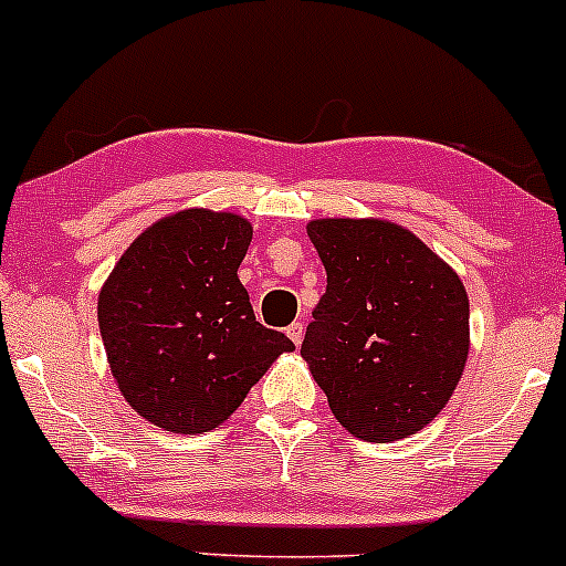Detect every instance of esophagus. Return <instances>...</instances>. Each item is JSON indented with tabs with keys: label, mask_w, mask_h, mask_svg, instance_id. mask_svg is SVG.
Returning <instances> with one entry per match:
<instances>
[{
	"label": "esophagus",
	"mask_w": 566,
	"mask_h": 566,
	"mask_svg": "<svg viewBox=\"0 0 566 566\" xmlns=\"http://www.w3.org/2000/svg\"><path fill=\"white\" fill-rule=\"evenodd\" d=\"M285 335L291 337V343H294V346H302V337H305V324L294 322L289 329H285Z\"/></svg>",
	"instance_id": "obj_1"
}]
</instances>
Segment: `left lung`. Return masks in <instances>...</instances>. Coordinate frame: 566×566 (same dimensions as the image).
<instances>
[{"mask_svg":"<svg viewBox=\"0 0 566 566\" xmlns=\"http://www.w3.org/2000/svg\"><path fill=\"white\" fill-rule=\"evenodd\" d=\"M307 237L326 291L302 357L332 413L376 444L413 436L444 409L469 357V296L458 272L389 220H311Z\"/></svg>","mask_w":566,"mask_h":566,"instance_id":"left-lung-1","label":"left lung"}]
</instances>
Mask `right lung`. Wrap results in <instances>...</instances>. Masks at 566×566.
<instances>
[{
	"instance_id": "obj_1",
	"label": "right lung",
	"mask_w": 566,
	"mask_h": 566,
	"mask_svg": "<svg viewBox=\"0 0 566 566\" xmlns=\"http://www.w3.org/2000/svg\"><path fill=\"white\" fill-rule=\"evenodd\" d=\"M250 240L242 214L182 209L136 237L103 283L97 324L111 373L157 428L190 436L218 428L294 348L255 322L237 277Z\"/></svg>"
}]
</instances>
